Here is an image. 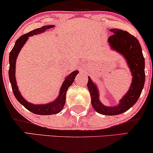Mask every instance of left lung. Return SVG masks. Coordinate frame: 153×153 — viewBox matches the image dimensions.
Segmentation results:
<instances>
[{"label":"left lung","instance_id":"obj_1","mask_svg":"<svg viewBox=\"0 0 153 153\" xmlns=\"http://www.w3.org/2000/svg\"><path fill=\"white\" fill-rule=\"evenodd\" d=\"M113 34L108 38V44L112 51L126 60L132 76L131 86L117 105L106 106L101 102L97 84L88 76L87 86L90 92L91 104L97 112L104 115H117L134 106L141 94L145 84V59L141 46L136 37L127 31L118 29H110Z\"/></svg>","mask_w":153,"mask_h":153}]
</instances>
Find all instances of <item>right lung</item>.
Returning a JSON list of instances; mask_svg holds the SVG:
<instances>
[{
	"mask_svg": "<svg viewBox=\"0 0 153 153\" xmlns=\"http://www.w3.org/2000/svg\"><path fill=\"white\" fill-rule=\"evenodd\" d=\"M54 27L55 25L43 26L41 28L29 31V33L22 35L16 41L15 45H14L13 48L12 49L11 52L10 53L9 55L10 67L8 74L13 94L15 95L16 99L26 109H27L30 112L34 113L36 114H39V115H51V114H57V113L61 112L65 104L67 91L68 90L69 87L74 82L75 77L78 74L79 71L75 70L74 72H71L67 76H65V80L63 81L60 89H59V95L56 99H55L52 102L46 103V104H33V103H31L28 102L27 100H25V98L22 96L18 86H17L15 76L16 60H17L19 53L22 50V47L25 45L26 42L28 41L29 37L43 33L45 31L49 30V29H52Z\"/></svg>",
	"mask_w": 153,
	"mask_h": 153,
	"instance_id": "right-lung-1",
	"label": "right lung"
}]
</instances>
